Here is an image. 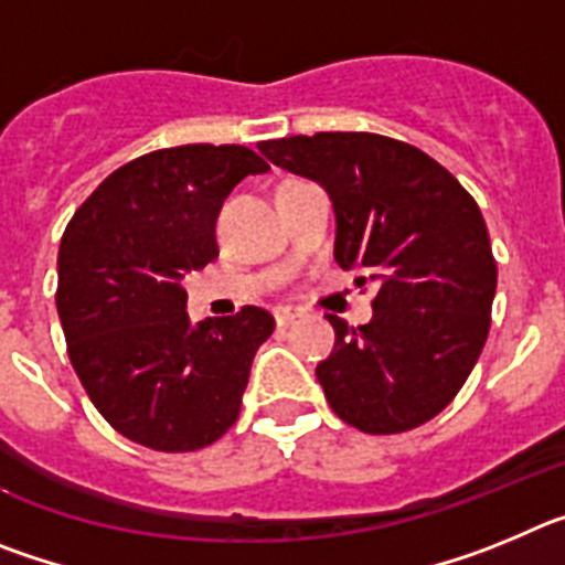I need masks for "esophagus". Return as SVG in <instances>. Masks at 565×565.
I'll list each match as a JSON object with an SVG mask.
<instances>
[{
	"instance_id": "34e87169",
	"label": "esophagus",
	"mask_w": 565,
	"mask_h": 565,
	"mask_svg": "<svg viewBox=\"0 0 565 565\" xmlns=\"http://www.w3.org/2000/svg\"><path fill=\"white\" fill-rule=\"evenodd\" d=\"M299 313H302V311H299V308H291V306L274 308V319H277V326H288V322H294Z\"/></svg>"
}]
</instances>
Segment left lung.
<instances>
[{
    "label": "left lung",
    "instance_id": "left-lung-1",
    "mask_svg": "<svg viewBox=\"0 0 565 565\" xmlns=\"http://www.w3.org/2000/svg\"><path fill=\"white\" fill-rule=\"evenodd\" d=\"M277 167L311 178L337 214L333 257L376 282L367 326L328 313L337 342L317 379L331 411L371 436L430 422L461 391L489 333L498 266L472 194L411 143L373 132L263 141Z\"/></svg>",
    "mask_w": 565,
    "mask_h": 565
}]
</instances>
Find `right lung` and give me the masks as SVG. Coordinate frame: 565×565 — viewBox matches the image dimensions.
Returning a JSON list of instances; mask_svg holds the SVG:
<instances>
[{"mask_svg": "<svg viewBox=\"0 0 565 565\" xmlns=\"http://www.w3.org/2000/svg\"><path fill=\"white\" fill-rule=\"evenodd\" d=\"M254 149L186 143L115 169L58 246L56 308L89 402L129 441L192 452L237 422L254 353L274 317L246 306L192 326L181 279L217 257L214 223Z\"/></svg>", "mask_w": 565, "mask_h": 565, "instance_id": "obj_1", "label": "right lung"}]
</instances>
